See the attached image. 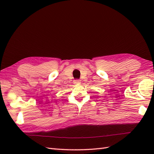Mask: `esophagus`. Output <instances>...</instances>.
<instances>
[{
  "label": "esophagus",
  "instance_id": "obj_1",
  "mask_svg": "<svg viewBox=\"0 0 154 154\" xmlns=\"http://www.w3.org/2000/svg\"><path fill=\"white\" fill-rule=\"evenodd\" d=\"M73 83L75 84H79L81 83V80L80 79H75L73 81Z\"/></svg>",
  "mask_w": 154,
  "mask_h": 154
}]
</instances>
